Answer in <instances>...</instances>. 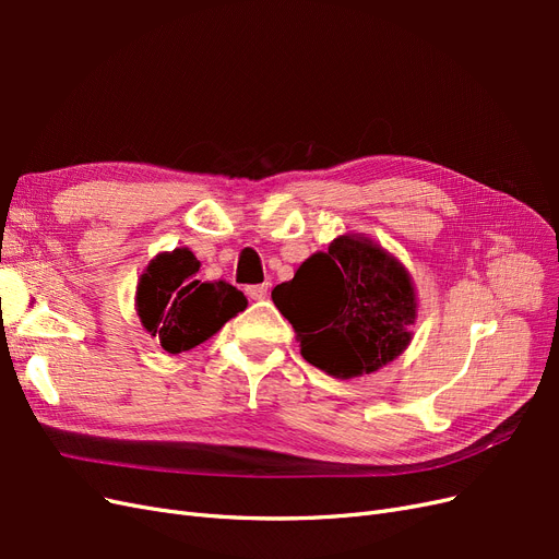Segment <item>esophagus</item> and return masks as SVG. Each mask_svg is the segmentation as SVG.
I'll list each match as a JSON object with an SVG mask.
<instances>
[{
  "mask_svg": "<svg viewBox=\"0 0 559 559\" xmlns=\"http://www.w3.org/2000/svg\"><path fill=\"white\" fill-rule=\"evenodd\" d=\"M245 294L251 300H265L267 298V284H251V286H247Z\"/></svg>",
  "mask_w": 559,
  "mask_h": 559,
  "instance_id": "obj_1",
  "label": "esophagus"
}]
</instances>
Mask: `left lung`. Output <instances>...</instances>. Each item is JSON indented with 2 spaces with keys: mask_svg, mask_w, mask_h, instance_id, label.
Wrapping results in <instances>:
<instances>
[{
  "mask_svg": "<svg viewBox=\"0 0 559 559\" xmlns=\"http://www.w3.org/2000/svg\"><path fill=\"white\" fill-rule=\"evenodd\" d=\"M308 364L352 380L392 364L413 341L415 284L405 265L376 240L345 233L302 261L294 280L273 289Z\"/></svg>",
  "mask_w": 559,
  "mask_h": 559,
  "instance_id": "obj_1",
  "label": "left lung"
}]
</instances>
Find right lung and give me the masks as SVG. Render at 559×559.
I'll use <instances>...</instances> for the list:
<instances>
[{
  "label": "right lung",
  "mask_w": 559,
  "mask_h": 559,
  "mask_svg": "<svg viewBox=\"0 0 559 559\" xmlns=\"http://www.w3.org/2000/svg\"><path fill=\"white\" fill-rule=\"evenodd\" d=\"M200 261L189 247L160 251L138 280L134 310L146 333L170 354L189 352L222 331L228 319L247 308L233 284L200 282Z\"/></svg>",
  "instance_id": "add662e5"
}]
</instances>
